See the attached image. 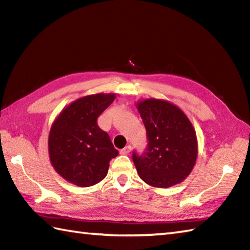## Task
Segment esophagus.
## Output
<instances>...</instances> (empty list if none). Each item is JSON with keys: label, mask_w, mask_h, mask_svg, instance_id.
I'll return each mask as SVG.
<instances>
[{"label": "esophagus", "mask_w": 250, "mask_h": 250, "mask_svg": "<svg viewBox=\"0 0 250 250\" xmlns=\"http://www.w3.org/2000/svg\"><path fill=\"white\" fill-rule=\"evenodd\" d=\"M130 151H131V146L128 145V146H125V148H122V149L120 150V153H121V155H128Z\"/></svg>", "instance_id": "1"}]
</instances>
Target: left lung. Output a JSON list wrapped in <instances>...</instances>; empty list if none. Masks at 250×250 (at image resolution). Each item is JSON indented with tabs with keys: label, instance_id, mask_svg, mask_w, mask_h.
I'll list each match as a JSON object with an SVG mask.
<instances>
[{
	"label": "left lung",
	"instance_id": "1",
	"mask_svg": "<svg viewBox=\"0 0 250 250\" xmlns=\"http://www.w3.org/2000/svg\"><path fill=\"white\" fill-rule=\"evenodd\" d=\"M146 128L148 144L143 155H132L140 177L148 185L168 188L192 171L198 142L192 124L176 105L146 99L136 104Z\"/></svg>",
	"mask_w": 250,
	"mask_h": 250
}]
</instances>
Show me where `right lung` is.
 Here are the masks:
<instances>
[{"label":"right lung","mask_w":250,"mask_h":250,"mask_svg":"<svg viewBox=\"0 0 250 250\" xmlns=\"http://www.w3.org/2000/svg\"><path fill=\"white\" fill-rule=\"evenodd\" d=\"M115 98L114 93H98L78 99L51 125L50 162L58 174L78 187H90L104 179L109 161L118 156L109 135L97 122Z\"/></svg>","instance_id":"right-lung-1"}]
</instances>
